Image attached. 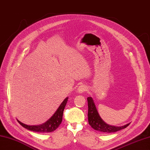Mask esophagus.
<instances>
[{
  "instance_id": "obj_1",
  "label": "esophagus",
  "mask_w": 150,
  "mask_h": 150,
  "mask_svg": "<svg viewBox=\"0 0 150 150\" xmlns=\"http://www.w3.org/2000/svg\"><path fill=\"white\" fill-rule=\"evenodd\" d=\"M86 91V87L85 85H80L77 89V93L79 94H82Z\"/></svg>"
}]
</instances>
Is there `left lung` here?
I'll return each instance as SVG.
<instances>
[{
	"instance_id": "obj_1",
	"label": "left lung",
	"mask_w": 150,
	"mask_h": 150,
	"mask_svg": "<svg viewBox=\"0 0 150 150\" xmlns=\"http://www.w3.org/2000/svg\"><path fill=\"white\" fill-rule=\"evenodd\" d=\"M88 102V122L91 127L96 130L104 133L115 132L124 129L127 127L129 124L123 126H114L109 125L103 120L99 116L96 107L94 104L93 99L91 97L87 98Z\"/></svg>"
}]
</instances>
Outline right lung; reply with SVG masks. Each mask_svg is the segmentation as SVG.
<instances>
[{
	"instance_id": "obj_1",
	"label": "right lung",
	"mask_w": 150,
	"mask_h": 150,
	"mask_svg": "<svg viewBox=\"0 0 150 150\" xmlns=\"http://www.w3.org/2000/svg\"><path fill=\"white\" fill-rule=\"evenodd\" d=\"M68 99V97L64 99L63 101L61 103V104L58 107V108L56 111V112L54 113V115L48 120L46 121L44 124L37 125H30L25 124L18 120H17L20 123V124L24 128L29 130H31V131L46 133L54 131L61 124V122H62L63 111L65 108V106H66L67 103Z\"/></svg>"
}]
</instances>
